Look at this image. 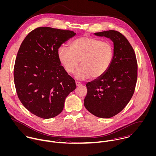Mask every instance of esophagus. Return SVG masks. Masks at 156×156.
<instances>
[{
    "label": "esophagus",
    "mask_w": 156,
    "mask_h": 156,
    "mask_svg": "<svg viewBox=\"0 0 156 156\" xmlns=\"http://www.w3.org/2000/svg\"><path fill=\"white\" fill-rule=\"evenodd\" d=\"M76 86H78L81 85V83L79 81H76Z\"/></svg>",
    "instance_id": "esophagus-1"
}]
</instances>
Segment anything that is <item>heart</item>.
I'll return each mask as SVG.
<instances>
[{
	"label": "heart",
	"mask_w": 156,
	"mask_h": 156,
	"mask_svg": "<svg viewBox=\"0 0 156 156\" xmlns=\"http://www.w3.org/2000/svg\"><path fill=\"white\" fill-rule=\"evenodd\" d=\"M59 62L65 71L72 74L78 67L75 76L79 80L90 77L97 79L108 70L114 55L113 44L108 41L82 35L72 40L69 48L60 46L57 52Z\"/></svg>",
	"instance_id": "heart-1"
}]
</instances>
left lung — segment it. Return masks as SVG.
<instances>
[{
  "mask_svg": "<svg viewBox=\"0 0 156 156\" xmlns=\"http://www.w3.org/2000/svg\"><path fill=\"white\" fill-rule=\"evenodd\" d=\"M110 38L114 43V55L107 72L86 84V108L101 118H112L128 104L135 91L138 65L133 48L121 33L114 30L96 32Z\"/></svg>",
  "mask_w": 156,
  "mask_h": 156,
  "instance_id": "left-lung-1",
  "label": "left lung"
}]
</instances>
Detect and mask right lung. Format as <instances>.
Masks as SVG:
<instances>
[{"instance_id":"obj_1","label":"right lung","mask_w":156,"mask_h":156,"mask_svg":"<svg viewBox=\"0 0 156 156\" xmlns=\"http://www.w3.org/2000/svg\"><path fill=\"white\" fill-rule=\"evenodd\" d=\"M75 34L39 27L28 34L20 47L13 72L16 93L23 106L38 117L49 119L60 114L66 98L76 88L57 55L61 45Z\"/></svg>"}]
</instances>
